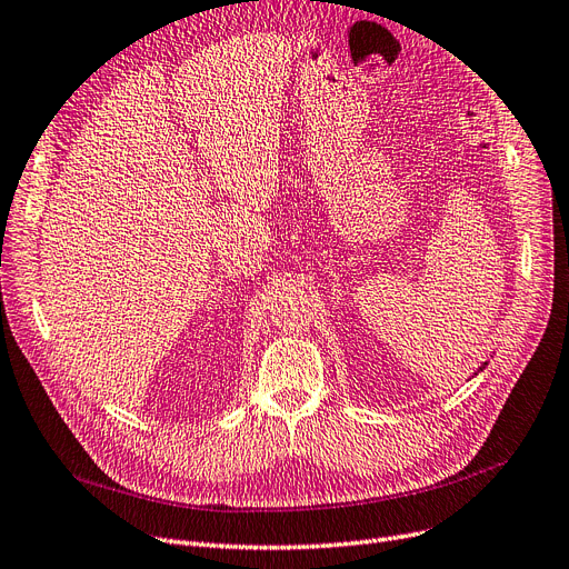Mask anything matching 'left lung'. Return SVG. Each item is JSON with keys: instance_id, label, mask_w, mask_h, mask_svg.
I'll return each mask as SVG.
<instances>
[{"instance_id": "1", "label": "left lung", "mask_w": 569, "mask_h": 569, "mask_svg": "<svg viewBox=\"0 0 569 569\" xmlns=\"http://www.w3.org/2000/svg\"><path fill=\"white\" fill-rule=\"evenodd\" d=\"M483 368H486V363H483V366H481V368H479V370H483Z\"/></svg>"}]
</instances>
